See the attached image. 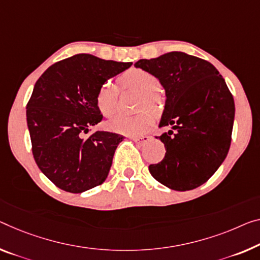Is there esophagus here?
<instances>
[{
  "mask_svg": "<svg viewBox=\"0 0 260 260\" xmlns=\"http://www.w3.org/2000/svg\"><path fill=\"white\" fill-rule=\"evenodd\" d=\"M133 141L136 142L139 145H144V144H146L147 142L151 141V137L147 135H143V136H137V137H133Z\"/></svg>",
  "mask_w": 260,
  "mask_h": 260,
  "instance_id": "obj_1",
  "label": "esophagus"
}]
</instances>
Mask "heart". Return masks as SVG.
<instances>
[{"mask_svg": "<svg viewBox=\"0 0 260 260\" xmlns=\"http://www.w3.org/2000/svg\"><path fill=\"white\" fill-rule=\"evenodd\" d=\"M123 88L134 90L142 99L138 106L144 105L154 108L158 103V95L155 94L159 89V81L152 73L142 69H131L124 72L119 78ZM118 89L117 86L111 81L103 82L98 90L96 105L100 111L106 116H110L116 113L117 109ZM152 116L147 113H139L131 116L119 115L107 122V127L114 133L122 135L137 136L142 135L152 124Z\"/></svg>", "mask_w": 260, "mask_h": 260, "instance_id": "obj_1", "label": "heart"}]
</instances>
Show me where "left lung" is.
<instances>
[{
  "mask_svg": "<svg viewBox=\"0 0 260 260\" xmlns=\"http://www.w3.org/2000/svg\"><path fill=\"white\" fill-rule=\"evenodd\" d=\"M137 69L152 73L165 89L159 138L166 149L149 166L155 180L174 190L205 183L224 161L231 143L235 102L224 79L210 62L183 52L141 59Z\"/></svg>",
  "mask_w": 260,
  "mask_h": 260,
  "instance_id": "obj_1",
  "label": "left lung"
}]
</instances>
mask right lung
Listing matches in <instances>:
<instances>
[{
	"label": "right lung",
	"mask_w": 260,
	"mask_h": 260,
	"mask_svg": "<svg viewBox=\"0 0 260 260\" xmlns=\"http://www.w3.org/2000/svg\"><path fill=\"white\" fill-rule=\"evenodd\" d=\"M133 62L75 54L50 66L26 106L34 158L50 180L70 193H82L106 180L115 150L124 137L108 131L85 134L101 122L100 86Z\"/></svg>",
	"instance_id": "right-lung-1"
}]
</instances>
